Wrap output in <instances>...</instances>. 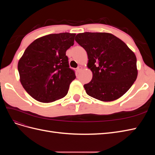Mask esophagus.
Masks as SVG:
<instances>
[{
	"instance_id": "1",
	"label": "esophagus",
	"mask_w": 155,
	"mask_h": 155,
	"mask_svg": "<svg viewBox=\"0 0 155 155\" xmlns=\"http://www.w3.org/2000/svg\"><path fill=\"white\" fill-rule=\"evenodd\" d=\"M83 69V68H82V67H78L77 68V72H79L80 71H81V70Z\"/></svg>"
}]
</instances>
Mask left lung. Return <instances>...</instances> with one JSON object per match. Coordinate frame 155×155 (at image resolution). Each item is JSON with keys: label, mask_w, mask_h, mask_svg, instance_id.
<instances>
[{"label": "left lung", "mask_w": 155, "mask_h": 155, "mask_svg": "<svg viewBox=\"0 0 155 155\" xmlns=\"http://www.w3.org/2000/svg\"><path fill=\"white\" fill-rule=\"evenodd\" d=\"M75 40L88 55L92 80L84 85L88 96L112 101L125 94L138 76L137 58L123 41L106 32L78 34Z\"/></svg>", "instance_id": "obj_1"}]
</instances>
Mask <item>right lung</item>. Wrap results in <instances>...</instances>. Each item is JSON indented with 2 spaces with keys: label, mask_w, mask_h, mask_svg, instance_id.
<instances>
[{
  "label": "right lung",
  "mask_w": 155,
  "mask_h": 155,
  "mask_svg": "<svg viewBox=\"0 0 155 155\" xmlns=\"http://www.w3.org/2000/svg\"><path fill=\"white\" fill-rule=\"evenodd\" d=\"M75 35L65 32L39 37L18 61L21 85L35 100L51 103L67 94L76 75L69 68L66 51L73 46Z\"/></svg>",
  "instance_id": "add662e5"
}]
</instances>
